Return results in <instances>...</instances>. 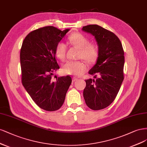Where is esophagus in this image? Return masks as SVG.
Wrapping results in <instances>:
<instances>
[{
	"label": "esophagus",
	"instance_id": "1",
	"mask_svg": "<svg viewBox=\"0 0 147 147\" xmlns=\"http://www.w3.org/2000/svg\"><path fill=\"white\" fill-rule=\"evenodd\" d=\"M78 79H78V78H77L73 77V79H72V80H73V82H76V81H77V80H78Z\"/></svg>",
	"mask_w": 147,
	"mask_h": 147
}]
</instances>
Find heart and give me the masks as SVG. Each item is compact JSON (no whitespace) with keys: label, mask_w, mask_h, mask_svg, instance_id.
Instances as JSON below:
<instances>
[{"label":"heart","mask_w":147,"mask_h":147,"mask_svg":"<svg viewBox=\"0 0 147 147\" xmlns=\"http://www.w3.org/2000/svg\"><path fill=\"white\" fill-rule=\"evenodd\" d=\"M70 44L79 49V57L88 63H93L99 56V49L96 44L90 43L88 38L80 33H74L68 36ZM67 46L62 41L59 42L55 48V54L60 60L64 59ZM86 65L80 61H67L61 70L63 73L71 75H80L86 69Z\"/></svg>","instance_id":"obj_1"}]
</instances>
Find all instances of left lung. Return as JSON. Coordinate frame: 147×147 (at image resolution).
<instances>
[{
	"instance_id": "left-lung-1",
	"label": "left lung",
	"mask_w": 147,
	"mask_h": 147,
	"mask_svg": "<svg viewBox=\"0 0 147 147\" xmlns=\"http://www.w3.org/2000/svg\"><path fill=\"white\" fill-rule=\"evenodd\" d=\"M82 30L94 36L99 49L96 62L88 74H99V78L86 80L83 92L87 106L98 111L109 106L119 92L124 79V51L120 40L113 32L96 24L84 26Z\"/></svg>"
}]
</instances>
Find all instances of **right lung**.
Instances as JSON below:
<instances>
[{"mask_svg": "<svg viewBox=\"0 0 147 147\" xmlns=\"http://www.w3.org/2000/svg\"><path fill=\"white\" fill-rule=\"evenodd\" d=\"M69 29L63 31L47 26L31 32L24 40L20 52L22 83L32 99L42 109L55 111L64 102L71 84L70 76H52L60 68L55 48Z\"/></svg>", "mask_w": 147, "mask_h": 147, "instance_id": "right-lung-1", "label": "right lung"}]
</instances>
